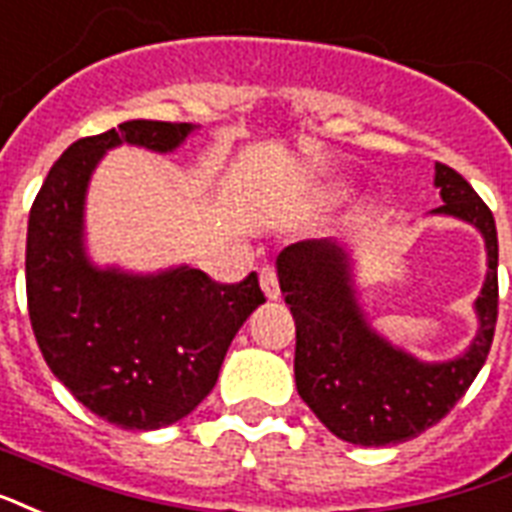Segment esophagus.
I'll return each mask as SVG.
<instances>
[{
	"mask_svg": "<svg viewBox=\"0 0 512 512\" xmlns=\"http://www.w3.org/2000/svg\"><path fill=\"white\" fill-rule=\"evenodd\" d=\"M260 287H263L265 298L268 300H276L282 295V292H279V276H276L273 268H263V271H260Z\"/></svg>",
	"mask_w": 512,
	"mask_h": 512,
	"instance_id": "34e87169",
	"label": "esophagus"
}]
</instances>
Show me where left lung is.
I'll use <instances>...</instances> for the list:
<instances>
[{"mask_svg":"<svg viewBox=\"0 0 512 512\" xmlns=\"http://www.w3.org/2000/svg\"><path fill=\"white\" fill-rule=\"evenodd\" d=\"M435 187L448 214L481 230L486 282L475 300L478 335L448 362H421L370 330L357 303L346 249L308 239L276 257L279 287L295 319V384L303 403L335 438L354 446H397L438 424L483 368L497 327V225L470 182L435 163Z\"/></svg>","mask_w":512,"mask_h":512,"instance_id":"obj_1","label":"left lung"}]
</instances>
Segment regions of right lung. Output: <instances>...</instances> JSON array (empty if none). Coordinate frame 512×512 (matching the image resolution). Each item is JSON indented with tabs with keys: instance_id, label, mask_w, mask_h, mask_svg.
<instances>
[{
	"instance_id": "add662e5",
	"label": "right lung",
	"mask_w": 512,
	"mask_h": 512,
	"mask_svg": "<svg viewBox=\"0 0 512 512\" xmlns=\"http://www.w3.org/2000/svg\"><path fill=\"white\" fill-rule=\"evenodd\" d=\"M190 123L128 120L85 136L53 163L29 212L26 300L39 351L74 400L123 429H161L217 384L239 327L265 295L257 273L217 284L198 268L136 276L85 255V190L117 144L177 150Z\"/></svg>"
}]
</instances>
